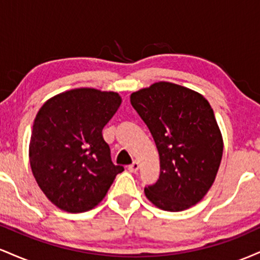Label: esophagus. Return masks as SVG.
Segmentation results:
<instances>
[{"instance_id":"34e87169","label":"esophagus","mask_w":260,"mask_h":260,"mask_svg":"<svg viewBox=\"0 0 260 260\" xmlns=\"http://www.w3.org/2000/svg\"><path fill=\"white\" fill-rule=\"evenodd\" d=\"M138 169H139V164L137 162V161H133V162L128 166V170H129L131 172H137L138 171Z\"/></svg>"}]
</instances>
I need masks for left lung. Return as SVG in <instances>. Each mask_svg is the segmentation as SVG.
<instances>
[{
  "instance_id": "8db88e82",
  "label": "left lung",
  "mask_w": 260,
  "mask_h": 260,
  "mask_svg": "<svg viewBox=\"0 0 260 260\" xmlns=\"http://www.w3.org/2000/svg\"><path fill=\"white\" fill-rule=\"evenodd\" d=\"M160 156V176L144 188L162 210L181 211L207 194L222 157V137L208 100L197 91L159 82L131 95Z\"/></svg>"
}]
</instances>
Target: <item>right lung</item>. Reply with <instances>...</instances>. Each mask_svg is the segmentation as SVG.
<instances>
[{
    "mask_svg": "<svg viewBox=\"0 0 260 260\" xmlns=\"http://www.w3.org/2000/svg\"><path fill=\"white\" fill-rule=\"evenodd\" d=\"M120 105L117 92L80 88L56 95L39 110L29 160L39 187L56 207L90 210L124 170L112 162L101 133Z\"/></svg>",
    "mask_w": 260,
    "mask_h": 260,
    "instance_id": "1",
    "label": "right lung"
}]
</instances>
